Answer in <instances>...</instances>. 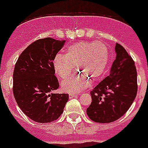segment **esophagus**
<instances>
[{
	"label": "esophagus",
	"mask_w": 148,
	"mask_h": 148,
	"mask_svg": "<svg viewBox=\"0 0 148 148\" xmlns=\"http://www.w3.org/2000/svg\"><path fill=\"white\" fill-rule=\"evenodd\" d=\"M77 94H69V98L70 99H72V98H74L75 96H77Z\"/></svg>",
	"instance_id": "1"
}]
</instances>
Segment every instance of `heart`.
I'll list each match as a JSON object with an SVG mask.
<instances>
[{
    "mask_svg": "<svg viewBox=\"0 0 148 148\" xmlns=\"http://www.w3.org/2000/svg\"><path fill=\"white\" fill-rule=\"evenodd\" d=\"M109 60V50L104 43L79 41L69 46L65 55H56L53 67L58 77L66 79L76 66L79 73L63 81L61 88L67 93H77L88 87L90 78L96 81L104 73Z\"/></svg>",
    "mask_w": 148,
    "mask_h": 148,
    "instance_id": "obj_1",
    "label": "heart"
}]
</instances>
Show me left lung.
Segmentation results:
<instances>
[{"label":"left lung","instance_id":"8db88e82","mask_svg":"<svg viewBox=\"0 0 148 148\" xmlns=\"http://www.w3.org/2000/svg\"><path fill=\"white\" fill-rule=\"evenodd\" d=\"M116 59L108 77L90 92L88 118L98 123L116 121L129 110L137 93V73L134 61L124 47L116 43Z\"/></svg>","mask_w":148,"mask_h":148}]
</instances>
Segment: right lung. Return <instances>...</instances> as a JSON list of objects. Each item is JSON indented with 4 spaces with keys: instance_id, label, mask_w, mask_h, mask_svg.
<instances>
[{
    "instance_id": "obj_1",
    "label": "right lung",
    "mask_w": 148,
    "mask_h": 148,
    "mask_svg": "<svg viewBox=\"0 0 148 148\" xmlns=\"http://www.w3.org/2000/svg\"><path fill=\"white\" fill-rule=\"evenodd\" d=\"M65 40H35L18 56L13 72V95L26 115L39 123L56 121L63 111L68 94L52 93L59 88L53 60Z\"/></svg>"
}]
</instances>
